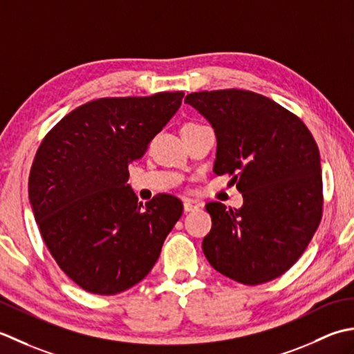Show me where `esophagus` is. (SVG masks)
<instances>
[{"mask_svg": "<svg viewBox=\"0 0 354 354\" xmlns=\"http://www.w3.org/2000/svg\"><path fill=\"white\" fill-rule=\"evenodd\" d=\"M183 207H185V212H194V211H197V209H198V205H196L191 200H185Z\"/></svg>", "mask_w": 354, "mask_h": 354, "instance_id": "1", "label": "esophagus"}]
</instances>
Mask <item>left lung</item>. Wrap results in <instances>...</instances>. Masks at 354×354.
Returning <instances> with one entry per match:
<instances>
[{
    "label": "left lung",
    "instance_id": "8db88e82",
    "mask_svg": "<svg viewBox=\"0 0 354 354\" xmlns=\"http://www.w3.org/2000/svg\"><path fill=\"white\" fill-rule=\"evenodd\" d=\"M185 102L217 136L214 172L232 176L244 203L211 201L203 238L212 268L246 286L269 283L304 254L322 218L319 149L297 114L248 90L191 93Z\"/></svg>",
    "mask_w": 354,
    "mask_h": 354
}]
</instances>
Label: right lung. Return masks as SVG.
Masks as SVG:
<instances>
[{"mask_svg":"<svg viewBox=\"0 0 354 354\" xmlns=\"http://www.w3.org/2000/svg\"><path fill=\"white\" fill-rule=\"evenodd\" d=\"M183 91L102 97L68 113L42 139L28 196L42 240L66 275L96 295H116L153 269L183 203L158 194L145 206L127 180Z\"/></svg>","mask_w":354,"mask_h":354,"instance_id":"right-lung-1","label":"right lung"}]
</instances>
